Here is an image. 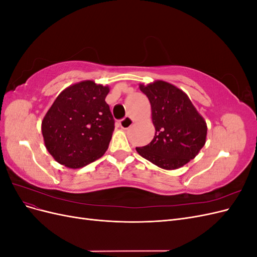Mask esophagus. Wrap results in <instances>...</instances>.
Instances as JSON below:
<instances>
[{"mask_svg": "<svg viewBox=\"0 0 257 257\" xmlns=\"http://www.w3.org/2000/svg\"><path fill=\"white\" fill-rule=\"evenodd\" d=\"M119 124H120V126L123 128V130H127V128H130L132 125H133L134 124V121L132 120L130 116H125V118H123L120 122H119Z\"/></svg>", "mask_w": 257, "mask_h": 257, "instance_id": "1", "label": "esophagus"}]
</instances>
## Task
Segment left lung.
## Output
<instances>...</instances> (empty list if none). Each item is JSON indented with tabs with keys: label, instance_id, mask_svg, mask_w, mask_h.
Segmentation results:
<instances>
[{
	"label": "left lung",
	"instance_id": "left-lung-1",
	"mask_svg": "<svg viewBox=\"0 0 257 257\" xmlns=\"http://www.w3.org/2000/svg\"><path fill=\"white\" fill-rule=\"evenodd\" d=\"M139 88L150 100L155 135L150 144L137 147V152L164 169L185 165L206 143L207 125L203 116L189 96L173 84L159 80Z\"/></svg>",
	"mask_w": 257,
	"mask_h": 257
}]
</instances>
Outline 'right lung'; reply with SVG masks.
<instances>
[{"mask_svg": "<svg viewBox=\"0 0 257 257\" xmlns=\"http://www.w3.org/2000/svg\"><path fill=\"white\" fill-rule=\"evenodd\" d=\"M109 88L87 80L62 91L42 123L45 146L60 164L80 168L106 152L114 119L105 98Z\"/></svg>", "mask_w": 257, "mask_h": 257, "instance_id": "obj_1", "label": "right lung"}]
</instances>
